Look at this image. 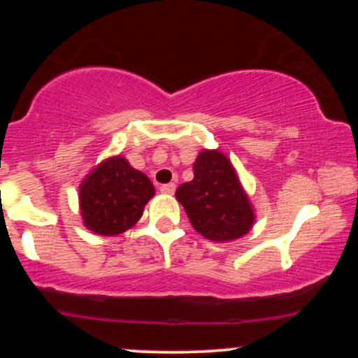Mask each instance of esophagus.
Returning a JSON list of instances; mask_svg holds the SVG:
<instances>
[{
    "label": "esophagus",
    "mask_w": 358,
    "mask_h": 358,
    "mask_svg": "<svg viewBox=\"0 0 358 358\" xmlns=\"http://www.w3.org/2000/svg\"><path fill=\"white\" fill-rule=\"evenodd\" d=\"M175 188H176L175 183H165L159 187V190H162L163 193H168V195H171V193H175Z\"/></svg>",
    "instance_id": "obj_1"
}]
</instances>
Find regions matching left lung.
I'll use <instances>...</instances> for the list:
<instances>
[{"label":"left lung","mask_w":358,"mask_h":358,"mask_svg":"<svg viewBox=\"0 0 358 358\" xmlns=\"http://www.w3.org/2000/svg\"><path fill=\"white\" fill-rule=\"evenodd\" d=\"M193 229L207 239H239L254 224V213L227 156L202 151L193 163V180L176 188Z\"/></svg>","instance_id":"obj_1"}]
</instances>
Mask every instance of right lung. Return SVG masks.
Masks as SVG:
<instances>
[{
  "label": "right lung",
  "mask_w": 358,
  "mask_h": 358,
  "mask_svg": "<svg viewBox=\"0 0 358 358\" xmlns=\"http://www.w3.org/2000/svg\"><path fill=\"white\" fill-rule=\"evenodd\" d=\"M155 187L141 171L121 156L104 162L80 185V210L84 224L101 236H116L143 215Z\"/></svg>",
  "instance_id": "add662e5"
}]
</instances>
